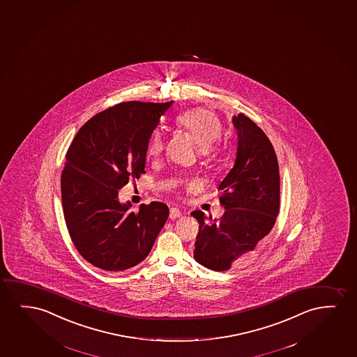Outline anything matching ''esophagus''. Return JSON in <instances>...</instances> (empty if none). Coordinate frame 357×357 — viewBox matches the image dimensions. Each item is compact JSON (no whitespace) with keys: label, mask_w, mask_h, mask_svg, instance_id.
I'll return each mask as SVG.
<instances>
[{"label":"esophagus","mask_w":357,"mask_h":357,"mask_svg":"<svg viewBox=\"0 0 357 357\" xmlns=\"http://www.w3.org/2000/svg\"><path fill=\"white\" fill-rule=\"evenodd\" d=\"M181 215V211L179 208H176V207H172L171 212H169V218L171 220H176V218H179Z\"/></svg>","instance_id":"34e87169"}]
</instances>
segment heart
Returning <instances> with one entry per match:
<instances>
[{
    "mask_svg": "<svg viewBox=\"0 0 357 357\" xmlns=\"http://www.w3.org/2000/svg\"><path fill=\"white\" fill-rule=\"evenodd\" d=\"M176 126L191 137L204 155L211 151L210 147L222 135V123L215 113L205 108H196L184 112L176 118ZM163 139L160 132H153L149 142L147 153L151 157L161 155Z\"/></svg>",
    "mask_w": 357,
    "mask_h": 357,
    "instance_id": "b5f03b06",
    "label": "heart"
}]
</instances>
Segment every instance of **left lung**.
Instances as JSON below:
<instances>
[{
  "instance_id": "left-lung-1",
  "label": "left lung",
  "mask_w": 357,
  "mask_h": 357,
  "mask_svg": "<svg viewBox=\"0 0 357 357\" xmlns=\"http://www.w3.org/2000/svg\"><path fill=\"white\" fill-rule=\"evenodd\" d=\"M238 132L234 166L218 189L225 215L220 220L202 211L194 259L217 272L244 264L254 257L261 241L273 228L280 204L278 160L268 137L243 113L233 117Z\"/></svg>"
}]
</instances>
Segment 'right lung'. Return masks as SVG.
<instances>
[{"mask_svg": "<svg viewBox=\"0 0 357 357\" xmlns=\"http://www.w3.org/2000/svg\"><path fill=\"white\" fill-rule=\"evenodd\" d=\"M174 101L118 103L79 129L66 156L61 191L64 220L73 244L95 267L119 272L150 254L169 215L152 201L129 212L118 191L145 173L146 152L160 118Z\"/></svg>", "mask_w": 357, "mask_h": 357, "instance_id": "obj_1", "label": "right lung"}]
</instances>
